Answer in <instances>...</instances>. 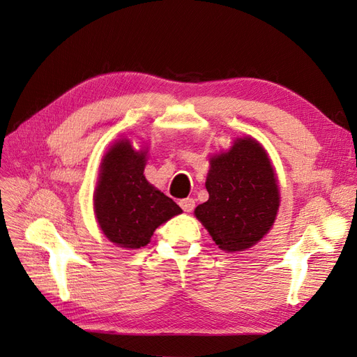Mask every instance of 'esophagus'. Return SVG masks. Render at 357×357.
Instances as JSON below:
<instances>
[{"label":"esophagus","mask_w":357,"mask_h":357,"mask_svg":"<svg viewBox=\"0 0 357 357\" xmlns=\"http://www.w3.org/2000/svg\"><path fill=\"white\" fill-rule=\"evenodd\" d=\"M178 204H180V207L183 208V211H186V213H190V211H193V208H195V201H193L192 198L181 199Z\"/></svg>","instance_id":"34e87169"}]
</instances>
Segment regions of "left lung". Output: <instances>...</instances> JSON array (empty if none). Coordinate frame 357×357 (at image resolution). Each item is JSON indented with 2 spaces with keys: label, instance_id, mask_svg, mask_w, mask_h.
Listing matches in <instances>:
<instances>
[{
  "label": "left lung",
  "instance_id": "1",
  "mask_svg": "<svg viewBox=\"0 0 357 357\" xmlns=\"http://www.w3.org/2000/svg\"><path fill=\"white\" fill-rule=\"evenodd\" d=\"M205 188L210 198L195 215L222 250L243 252L271 229L280 192L271 160L255 138H236L229 150L210 158Z\"/></svg>",
  "mask_w": 357,
  "mask_h": 357
}]
</instances>
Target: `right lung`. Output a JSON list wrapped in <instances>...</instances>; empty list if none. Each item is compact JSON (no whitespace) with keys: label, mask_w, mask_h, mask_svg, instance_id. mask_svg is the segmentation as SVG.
Masks as SVG:
<instances>
[{"label":"right lung","mask_w":357,"mask_h":357,"mask_svg":"<svg viewBox=\"0 0 357 357\" xmlns=\"http://www.w3.org/2000/svg\"><path fill=\"white\" fill-rule=\"evenodd\" d=\"M146 150L119 139L102 158L93 210L102 234L119 247L150 243L158 226L181 213L178 205L144 177Z\"/></svg>","instance_id":"1"}]
</instances>
